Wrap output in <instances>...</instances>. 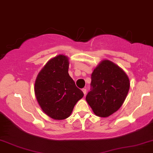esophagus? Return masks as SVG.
I'll return each instance as SVG.
<instances>
[{
	"mask_svg": "<svg viewBox=\"0 0 153 153\" xmlns=\"http://www.w3.org/2000/svg\"><path fill=\"white\" fill-rule=\"evenodd\" d=\"M82 92L84 93V94H86V93H87V89H86L83 88V89H82Z\"/></svg>",
	"mask_w": 153,
	"mask_h": 153,
	"instance_id": "1",
	"label": "esophagus"
}]
</instances>
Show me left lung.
Masks as SVG:
<instances>
[{
  "mask_svg": "<svg viewBox=\"0 0 153 153\" xmlns=\"http://www.w3.org/2000/svg\"><path fill=\"white\" fill-rule=\"evenodd\" d=\"M91 78L87 102L96 115L108 117L123 104L129 92V79L123 69L109 60L98 65Z\"/></svg>",
  "mask_w": 153,
  "mask_h": 153,
  "instance_id": "obj_1",
  "label": "left lung"
}]
</instances>
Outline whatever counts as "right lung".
I'll list each match as a JSON object with an SVG mask.
<instances>
[{
	"mask_svg": "<svg viewBox=\"0 0 153 153\" xmlns=\"http://www.w3.org/2000/svg\"><path fill=\"white\" fill-rule=\"evenodd\" d=\"M68 66V58L59 54L48 61L35 82L38 104L46 115L58 120L68 117L84 96L69 75Z\"/></svg>",
	"mask_w": 153,
	"mask_h": 153,
	"instance_id": "add662e5",
	"label": "right lung"
}]
</instances>
